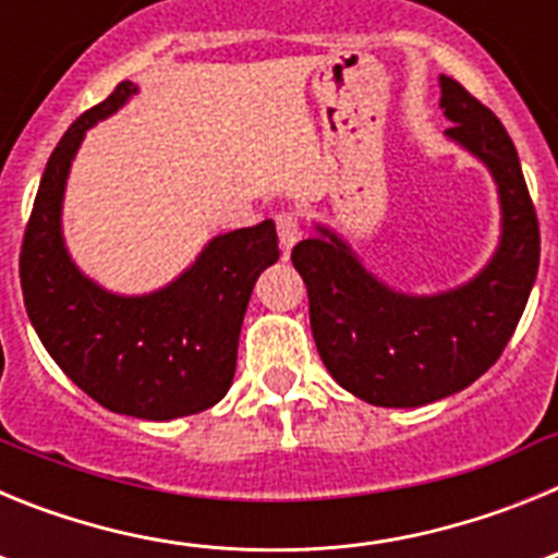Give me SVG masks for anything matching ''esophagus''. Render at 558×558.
I'll return each mask as SVG.
<instances>
[{"label":"esophagus","instance_id":"esophagus-1","mask_svg":"<svg viewBox=\"0 0 558 558\" xmlns=\"http://www.w3.org/2000/svg\"><path fill=\"white\" fill-rule=\"evenodd\" d=\"M276 231H279V243H282L284 254L302 240V220L295 211H279L276 215Z\"/></svg>","mask_w":558,"mask_h":558}]
</instances>
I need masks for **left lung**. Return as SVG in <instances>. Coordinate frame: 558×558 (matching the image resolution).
<instances>
[{
    "instance_id": "left-lung-1",
    "label": "left lung",
    "mask_w": 558,
    "mask_h": 558,
    "mask_svg": "<svg viewBox=\"0 0 558 558\" xmlns=\"http://www.w3.org/2000/svg\"><path fill=\"white\" fill-rule=\"evenodd\" d=\"M441 108L447 136L489 167L500 192V245L475 279L436 295L397 293L327 226L290 254L324 366L368 405L418 408L472 386L514 335L539 268V223L511 136L447 75Z\"/></svg>"
}]
</instances>
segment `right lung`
Returning <instances> with one entry per match:
<instances>
[{"mask_svg": "<svg viewBox=\"0 0 558 558\" xmlns=\"http://www.w3.org/2000/svg\"><path fill=\"white\" fill-rule=\"evenodd\" d=\"M131 95L136 86L122 81L52 150L24 229L19 276L44 349L77 388L113 413L167 422L218 405L231 388L251 290L279 259V240L274 220L218 234L175 282L147 295L108 293L83 276L61 234L69 167L88 128Z\"/></svg>", "mask_w": 558, "mask_h": 558, "instance_id": "add662e5", "label": "right lung"}]
</instances>
